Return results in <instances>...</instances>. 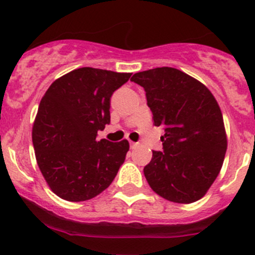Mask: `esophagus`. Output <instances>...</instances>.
Returning <instances> with one entry per match:
<instances>
[{
  "label": "esophagus",
  "instance_id": "34e87169",
  "mask_svg": "<svg viewBox=\"0 0 255 255\" xmlns=\"http://www.w3.org/2000/svg\"><path fill=\"white\" fill-rule=\"evenodd\" d=\"M129 145H130V149H134L136 145H138V143H134V141H130L129 143Z\"/></svg>",
  "mask_w": 255,
  "mask_h": 255
}]
</instances>
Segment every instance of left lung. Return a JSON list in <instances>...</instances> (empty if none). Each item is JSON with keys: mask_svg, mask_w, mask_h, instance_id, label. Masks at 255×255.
<instances>
[{"mask_svg": "<svg viewBox=\"0 0 255 255\" xmlns=\"http://www.w3.org/2000/svg\"><path fill=\"white\" fill-rule=\"evenodd\" d=\"M155 126H163V152L152 151L144 176L156 194L179 204L202 199L218 177L227 149L220 106L210 90L172 67L139 72Z\"/></svg>", "mask_w": 255, "mask_h": 255, "instance_id": "obj_1", "label": "left lung"}]
</instances>
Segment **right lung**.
<instances>
[{"label":"right lung","mask_w":255,"mask_h":255,"mask_svg":"<svg viewBox=\"0 0 255 255\" xmlns=\"http://www.w3.org/2000/svg\"><path fill=\"white\" fill-rule=\"evenodd\" d=\"M132 73L83 67L60 77L40 101L33 126L37 166L50 189L68 202L104 192L129 150L127 139L96 140L110 123L112 94Z\"/></svg>","instance_id":"obj_1"}]
</instances>
